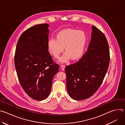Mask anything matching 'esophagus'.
Here are the masks:
<instances>
[{
    "label": "esophagus",
    "instance_id": "esophagus-1",
    "mask_svg": "<svg viewBox=\"0 0 125 125\" xmlns=\"http://www.w3.org/2000/svg\"><path fill=\"white\" fill-rule=\"evenodd\" d=\"M61 69L62 71H64L65 70V66L64 65H61Z\"/></svg>",
    "mask_w": 125,
    "mask_h": 125
}]
</instances>
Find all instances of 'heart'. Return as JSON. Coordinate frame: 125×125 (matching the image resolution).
<instances>
[{
  "label": "heart",
  "instance_id": "b5f03b06",
  "mask_svg": "<svg viewBox=\"0 0 125 125\" xmlns=\"http://www.w3.org/2000/svg\"><path fill=\"white\" fill-rule=\"evenodd\" d=\"M86 40V35L83 31L66 29L56 33V39L50 38L48 40L47 49L53 57L57 58L64 48L65 53L59 61L62 63H66L70 58L75 61L82 56Z\"/></svg>",
  "mask_w": 125,
  "mask_h": 125
}]
</instances>
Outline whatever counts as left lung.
Masks as SVG:
<instances>
[{
    "instance_id": "obj_1",
    "label": "left lung",
    "mask_w": 125,
    "mask_h": 125,
    "mask_svg": "<svg viewBox=\"0 0 125 125\" xmlns=\"http://www.w3.org/2000/svg\"><path fill=\"white\" fill-rule=\"evenodd\" d=\"M92 28L91 40L87 52L78 62L65 69L68 94L77 100L88 98L97 91L109 67L107 41L96 27L93 26Z\"/></svg>"
}]
</instances>
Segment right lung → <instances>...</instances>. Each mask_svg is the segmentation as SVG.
I'll use <instances>...</instances> for the list:
<instances>
[{"label": "right lung", "instance_id": "obj_1", "mask_svg": "<svg viewBox=\"0 0 125 125\" xmlns=\"http://www.w3.org/2000/svg\"><path fill=\"white\" fill-rule=\"evenodd\" d=\"M49 25H35L25 31L17 42L15 66L20 83L31 98L42 100L49 95L59 65L53 62L47 42Z\"/></svg>", "mask_w": 125, "mask_h": 125}]
</instances>
